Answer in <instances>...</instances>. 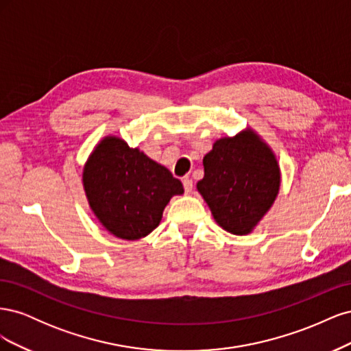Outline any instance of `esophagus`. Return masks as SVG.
I'll return each mask as SVG.
<instances>
[{
    "label": "esophagus",
    "instance_id": "34e87169",
    "mask_svg": "<svg viewBox=\"0 0 351 351\" xmlns=\"http://www.w3.org/2000/svg\"><path fill=\"white\" fill-rule=\"evenodd\" d=\"M183 186H184L186 193H190L193 190V180L189 178V177H184L183 178Z\"/></svg>",
    "mask_w": 351,
    "mask_h": 351
}]
</instances>
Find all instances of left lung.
<instances>
[{
	"instance_id": "obj_1",
	"label": "left lung",
	"mask_w": 351,
	"mask_h": 351,
	"mask_svg": "<svg viewBox=\"0 0 351 351\" xmlns=\"http://www.w3.org/2000/svg\"><path fill=\"white\" fill-rule=\"evenodd\" d=\"M204 167L197 190L217 224L231 234H249L278 195L281 173L274 152L249 129L217 141Z\"/></svg>"
}]
</instances>
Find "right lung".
Returning <instances> with one entry per match:
<instances>
[{
    "label": "right lung",
    "instance_id": "1",
    "mask_svg": "<svg viewBox=\"0 0 351 351\" xmlns=\"http://www.w3.org/2000/svg\"><path fill=\"white\" fill-rule=\"evenodd\" d=\"M83 187L101 224L124 240L152 232L169 199L184 192L165 167L115 136L95 147L83 169Z\"/></svg>",
    "mask_w": 351,
    "mask_h": 351
}]
</instances>
